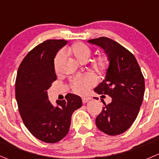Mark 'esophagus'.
Instances as JSON below:
<instances>
[{
  "instance_id": "34e87169",
  "label": "esophagus",
  "mask_w": 159,
  "mask_h": 159,
  "mask_svg": "<svg viewBox=\"0 0 159 159\" xmlns=\"http://www.w3.org/2000/svg\"><path fill=\"white\" fill-rule=\"evenodd\" d=\"M90 99H91L90 97H83V98H82V102L83 103H86V102H89Z\"/></svg>"
}]
</instances>
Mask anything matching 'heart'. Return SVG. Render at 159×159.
Returning a JSON list of instances; mask_svg holds the SVG:
<instances>
[{"label": "heart", "mask_w": 159, "mask_h": 159, "mask_svg": "<svg viewBox=\"0 0 159 159\" xmlns=\"http://www.w3.org/2000/svg\"><path fill=\"white\" fill-rule=\"evenodd\" d=\"M68 54L73 56L79 62L84 63L89 59L92 54V49L83 43H76L66 50ZM64 60V53L59 51L55 56L53 66L56 72H59L61 66ZM109 65V61L105 54H98L92 60V67L98 74H103L107 70ZM95 79L90 74L77 75L70 79V85L74 92L79 95H84L89 89L95 85Z\"/></svg>", "instance_id": "heart-1"}]
</instances>
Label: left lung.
<instances>
[{
    "instance_id": "8db88e82",
    "label": "left lung",
    "mask_w": 159,
    "mask_h": 159,
    "mask_svg": "<svg viewBox=\"0 0 159 159\" xmlns=\"http://www.w3.org/2000/svg\"><path fill=\"white\" fill-rule=\"evenodd\" d=\"M88 42L102 47L109 61L106 78L95 92L109 95L112 102H103L105 106L95 124L106 134H120L130 128L138 115L145 89L144 76L133 53L117 42L107 37Z\"/></svg>"
}]
</instances>
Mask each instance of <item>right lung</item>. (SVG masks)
Wrapping results in <instances>:
<instances>
[{"label": "right lung", "mask_w": 159, "mask_h": 159, "mask_svg": "<svg viewBox=\"0 0 159 159\" xmlns=\"http://www.w3.org/2000/svg\"><path fill=\"white\" fill-rule=\"evenodd\" d=\"M48 39L32 49L21 61L15 81V98L22 121L31 134L46 143H57L67 134L72 113L82 106L81 98L68 93L54 107L47 90L57 80L53 61L67 44Z\"/></svg>", "instance_id": "add662e5"}]
</instances>
